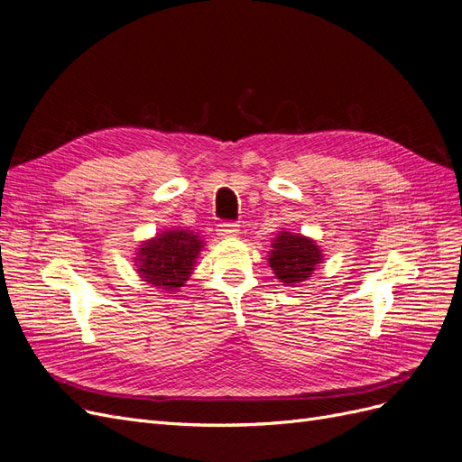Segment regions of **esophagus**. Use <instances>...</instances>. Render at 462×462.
<instances>
[{"instance_id": "esophagus-1", "label": "esophagus", "mask_w": 462, "mask_h": 462, "mask_svg": "<svg viewBox=\"0 0 462 462\" xmlns=\"http://www.w3.org/2000/svg\"><path fill=\"white\" fill-rule=\"evenodd\" d=\"M217 235L221 236V239H229V236L239 235V227H236L235 223H231V221H223V223H219Z\"/></svg>"}]
</instances>
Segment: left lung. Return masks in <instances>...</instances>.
Returning <instances> with one entry per match:
<instances>
[{"instance_id":"1","label":"left lung","mask_w":462,"mask_h":462,"mask_svg":"<svg viewBox=\"0 0 462 462\" xmlns=\"http://www.w3.org/2000/svg\"><path fill=\"white\" fill-rule=\"evenodd\" d=\"M321 260L324 258L316 241L289 231L277 233L268 258L275 277L287 287L306 282Z\"/></svg>"}]
</instances>
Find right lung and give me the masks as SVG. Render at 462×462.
Masks as SVG:
<instances>
[{
    "label": "right lung",
    "mask_w": 462,
    "mask_h": 462,
    "mask_svg": "<svg viewBox=\"0 0 462 462\" xmlns=\"http://www.w3.org/2000/svg\"><path fill=\"white\" fill-rule=\"evenodd\" d=\"M202 246L204 243L192 231H162L138 248L136 272L150 287L167 292L179 291L189 282Z\"/></svg>",
    "instance_id": "1"
}]
</instances>
